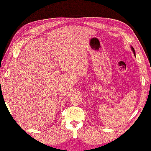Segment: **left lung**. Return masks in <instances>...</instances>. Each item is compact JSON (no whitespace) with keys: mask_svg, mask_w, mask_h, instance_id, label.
<instances>
[{"mask_svg":"<svg viewBox=\"0 0 151 151\" xmlns=\"http://www.w3.org/2000/svg\"><path fill=\"white\" fill-rule=\"evenodd\" d=\"M131 49H132V51H133V52H134V55L135 56V50H134V48L132 47H131Z\"/></svg>","mask_w":151,"mask_h":151,"instance_id":"8db88e82","label":"left lung"}]
</instances>
